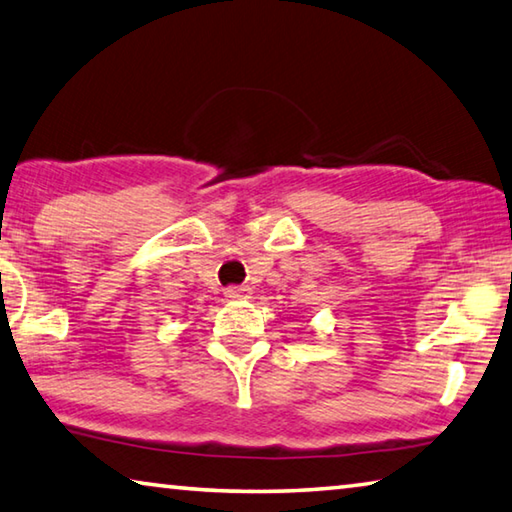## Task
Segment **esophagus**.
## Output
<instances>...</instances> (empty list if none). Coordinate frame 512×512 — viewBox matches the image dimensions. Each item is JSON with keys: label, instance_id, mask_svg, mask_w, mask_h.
<instances>
[{"label": "esophagus", "instance_id": "esophagus-1", "mask_svg": "<svg viewBox=\"0 0 512 512\" xmlns=\"http://www.w3.org/2000/svg\"><path fill=\"white\" fill-rule=\"evenodd\" d=\"M225 298L246 300V298H250V289L248 287H228L225 289Z\"/></svg>", "mask_w": 512, "mask_h": 512}]
</instances>
